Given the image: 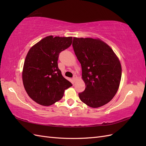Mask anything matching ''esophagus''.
<instances>
[{"instance_id":"1","label":"esophagus","mask_w":146,"mask_h":146,"mask_svg":"<svg viewBox=\"0 0 146 146\" xmlns=\"http://www.w3.org/2000/svg\"><path fill=\"white\" fill-rule=\"evenodd\" d=\"M77 77L76 76H74V77H72V79H73L74 82L76 81V79H77Z\"/></svg>"}]
</instances>
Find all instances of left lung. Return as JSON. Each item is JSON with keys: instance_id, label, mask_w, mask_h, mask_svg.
Wrapping results in <instances>:
<instances>
[{"instance_id": "1", "label": "left lung", "mask_w": 146, "mask_h": 146, "mask_svg": "<svg viewBox=\"0 0 146 146\" xmlns=\"http://www.w3.org/2000/svg\"><path fill=\"white\" fill-rule=\"evenodd\" d=\"M72 47L86 85L85 91L78 93L79 98L92 108L107 104L120 84V61L111 47L98 39L74 38Z\"/></svg>"}]
</instances>
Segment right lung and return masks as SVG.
Returning <instances> with one entry per match:
<instances>
[{
    "mask_svg": "<svg viewBox=\"0 0 146 146\" xmlns=\"http://www.w3.org/2000/svg\"><path fill=\"white\" fill-rule=\"evenodd\" d=\"M72 37L48 36L30 48L24 61L23 81L30 98L44 106L55 104L63 98L64 90L72 85L58 67L61 52L68 48Z\"/></svg>",
    "mask_w": 146,
    "mask_h": 146,
    "instance_id": "right-lung-1",
    "label": "right lung"
}]
</instances>
